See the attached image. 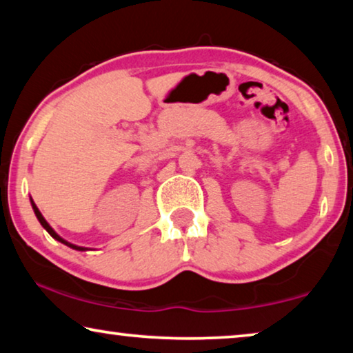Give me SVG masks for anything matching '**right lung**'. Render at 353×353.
<instances>
[{
  "mask_svg": "<svg viewBox=\"0 0 353 353\" xmlns=\"http://www.w3.org/2000/svg\"><path fill=\"white\" fill-rule=\"evenodd\" d=\"M31 206H33V210H34L36 217H38V220H39V223L42 225V227H44V228H46V231H47V233H49V234L52 236V238H55L57 241H60V243H61V244H65V245H68V247H71V249H74V250H88V249H87V247H81V245H74V244L68 243V241H65V239H63V238H61V236H59V234H57V233H55V231H54V228H52V227H50V225L46 222V219H44V217H42V214L39 212V209H38V208H36V204L33 203V199H31Z\"/></svg>",
  "mask_w": 353,
  "mask_h": 353,
  "instance_id": "obj_1",
  "label": "right lung"
}]
</instances>
